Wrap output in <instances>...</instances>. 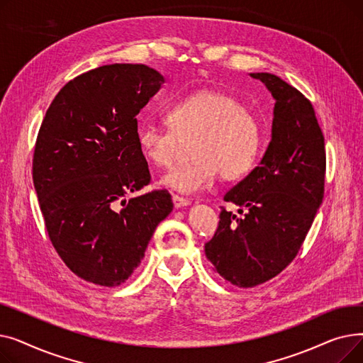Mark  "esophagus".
Wrapping results in <instances>:
<instances>
[{"mask_svg":"<svg viewBox=\"0 0 363 363\" xmlns=\"http://www.w3.org/2000/svg\"><path fill=\"white\" fill-rule=\"evenodd\" d=\"M172 201H174V206H175L177 208L189 204V200H186V199H184V197H179V196H177V194H175L174 197H172Z\"/></svg>","mask_w":363,"mask_h":363,"instance_id":"1","label":"esophagus"}]
</instances>
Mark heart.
Returning <instances> with one entry per match:
<instances>
[{"mask_svg": "<svg viewBox=\"0 0 363 363\" xmlns=\"http://www.w3.org/2000/svg\"><path fill=\"white\" fill-rule=\"evenodd\" d=\"M169 128L143 123L137 130L141 155L157 167H170L193 141V162L163 177L162 184L182 194H194L220 175L231 181L249 172L260 145V125L255 114L231 95L201 89L166 110Z\"/></svg>", "mask_w": 363, "mask_h": 363, "instance_id": "b5f03b06", "label": "heart"}]
</instances>
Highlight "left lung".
<instances>
[{
	"instance_id": "left-lung-1",
	"label": "left lung",
	"mask_w": 363,
	"mask_h": 363,
	"mask_svg": "<svg viewBox=\"0 0 363 363\" xmlns=\"http://www.w3.org/2000/svg\"><path fill=\"white\" fill-rule=\"evenodd\" d=\"M250 76L275 99L272 140L260 164L223 197L244 216L222 207L218 230L204 244L218 274L241 289L269 281L297 256L323 199L327 166L312 103L275 74Z\"/></svg>"
}]
</instances>
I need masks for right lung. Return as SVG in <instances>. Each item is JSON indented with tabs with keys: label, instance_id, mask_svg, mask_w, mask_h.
Wrapping results in <instances>:
<instances>
[{
	"label": "right lung",
	"instance_id": "right-lung-1",
	"mask_svg": "<svg viewBox=\"0 0 363 363\" xmlns=\"http://www.w3.org/2000/svg\"><path fill=\"white\" fill-rule=\"evenodd\" d=\"M163 82L145 65L92 69L59 91L38 132L32 178L51 244L101 287L130 277L174 208L166 189L126 200L151 181L137 114Z\"/></svg>",
	"mask_w": 363,
	"mask_h": 363
}]
</instances>
